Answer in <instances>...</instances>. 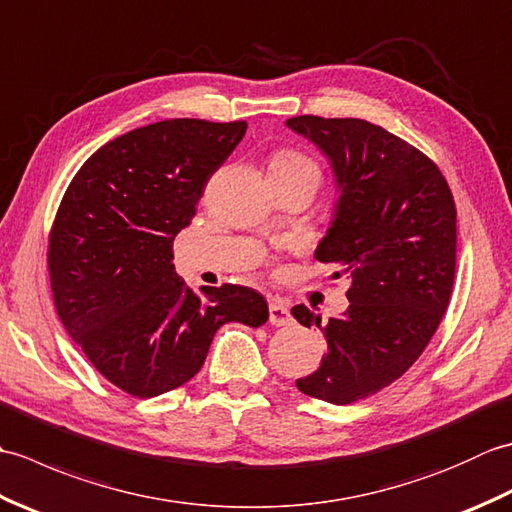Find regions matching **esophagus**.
<instances>
[{
  "mask_svg": "<svg viewBox=\"0 0 512 512\" xmlns=\"http://www.w3.org/2000/svg\"><path fill=\"white\" fill-rule=\"evenodd\" d=\"M268 317H270V323L277 325V328H281V325H290L292 323L290 306H288L284 299H273V301L268 303Z\"/></svg>",
  "mask_w": 512,
  "mask_h": 512,
  "instance_id": "34e87169",
  "label": "esophagus"
}]
</instances>
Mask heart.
I'll return each instance as SVG.
<instances>
[{
    "label": "heart",
    "instance_id": "heart-1",
    "mask_svg": "<svg viewBox=\"0 0 512 512\" xmlns=\"http://www.w3.org/2000/svg\"><path fill=\"white\" fill-rule=\"evenodd\" d=\"M270 169H317L314 162L306 156L297 154V151H279V154L270 162Z\"/></svg>",
    "mask_w": 512,
    "mask_h": 512
}]
</instances>
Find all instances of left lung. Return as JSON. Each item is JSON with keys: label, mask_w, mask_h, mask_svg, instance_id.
<instances>
[{"label": "left lung", "mask_w": 512, "mask_h": 512, "mask_svg": "<svg viewBox=\"0 0 512 512\" xmlns=\"http://www.w3.org/2000/svg\"><path fill=\"white\" fill-rule=\"evenodd\" d=\"M286 127L330 162L339 198L314 257L350 279V306L323 328L321 367L297 387L350 405L405 374L447 312L458 239L453 195L427 156L374 123L297 116ZM292 317L321 328V314L306 306Z\"/></svg>", "instance_id": "8db88e82"}]
</instances>
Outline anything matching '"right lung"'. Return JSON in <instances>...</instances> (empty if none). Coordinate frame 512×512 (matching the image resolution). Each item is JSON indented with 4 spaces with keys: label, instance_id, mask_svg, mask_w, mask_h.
Segmentation results:
<instances>
[{
    "label": "right lung",
    "instance_id": "obj_1",
    "mask_svg": "<svg viewBox=\"0 0 512 512\" xmlns=\"http://www.w3.org/2000/svg\"><path fill=\"white\" fill-rule=\"evenodd\" d=\"M246 123L171 118L118 136L65 191L48 268L63 328L99 372L136 398L187 383L228 321L259 328L268 303L246 286L206 288L178 277L173 239Z\"/></svg>",
    "mask_w": 512,
    "mask_h": 512
}]
</instances>
